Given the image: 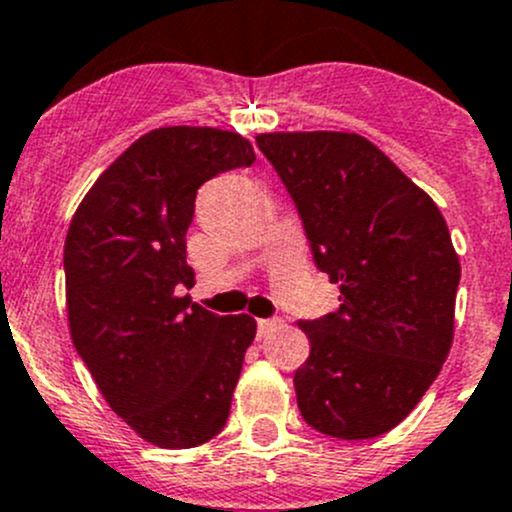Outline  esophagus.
Returning <instances> with one entry per match:
<instances>
[{
	"mask_svg": "<svg viewBox=\"0 0 512 512\" xmlns=\"http://www.w3.org/2000/svg\"><path fill=\"white\" fill-rule=\"evenodd\" d=\"M279 326H282V319H260L257 321V336L260 338L270 336V333L277 331Z\"/></svg>",
	"mask_w": 512,
	"mask_h": 512,
	"instance_id": "1",
	"label": "esophagus"
}]
</instances>
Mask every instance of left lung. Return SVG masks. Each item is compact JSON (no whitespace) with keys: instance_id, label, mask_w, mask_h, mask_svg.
<instances>
[{"instance_id":"1","label":"left lung","mask_w":512,"mask_h":512,"mask_svg":"<svg viewBox=\"0 0 512 512\" xmlns=\"http://www.w3.org/2000/svg\"><path fill=\"white\" fill-rule=\"evenodd\" d=\"M341 306L299 321L301 417L336 439H373L414 410L454 341L461 265L437 203L353 132L257 137Z\"/></svg>"}]
</instances>
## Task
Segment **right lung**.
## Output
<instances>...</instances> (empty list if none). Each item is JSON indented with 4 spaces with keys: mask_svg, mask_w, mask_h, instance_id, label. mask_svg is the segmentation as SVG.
Instances as JSON below:
<instances>
[{
    "mask_svg": "<svg viewBox=\"0 0 512 512\" xmlns=\"http://www.w3.org/2000/svg\"><path fill=\"white\" fill-rule=\"evenodd\" d=\"M238 132L159 127L112 161L75 211L63 247L73 346L112 412L149 444H206L230 414L252 316L179 297L193 287L186 230L196 191L250 166Z\"/></svg>",
    "mask_w": 512,
    "mask_h": 512,
    "instance_id": "add662e5",
    "label": "right lung"
}]
</instances>
